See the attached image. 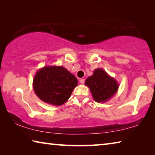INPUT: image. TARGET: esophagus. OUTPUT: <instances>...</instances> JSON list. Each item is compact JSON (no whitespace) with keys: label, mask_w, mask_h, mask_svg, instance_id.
<instances>
[{"label":"esophagus","mask_w":155,"mask_h":155,"mask_svg":"<svg viewBox=\"0 0 155 155\" xmlns=\"http://www.w3.org/2000/svg\"><path fill=\"white\" fill-rule=\"evenodd\" d=\"M84 82H85V80L84 79H81L80 80V84H84Z\"/></svg>","instance_id":"esophagus-1"}]
</instances>
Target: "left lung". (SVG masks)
<instances>
[{
    "label": "left lung",
    "mask_w": 155,
    "mask_h": 155,
    "mask_svg": "<svg viewBox=\"0 0 155 155\" xmlns=\"http://www.w3.org/2000/svg\"><path fill=\"white\" fill-rule=\"evenodd\" d=\"M85 85L90 88L94 100L98 103L109 101L117 93L119 88L117 80L99 68L94 69L93 74L86 80Z\"/></svg>",
    "instance_id": "obj_1"
}]
</instances>
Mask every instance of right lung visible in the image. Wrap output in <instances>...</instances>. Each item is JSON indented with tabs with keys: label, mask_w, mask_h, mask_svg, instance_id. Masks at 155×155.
<instances>
[{
	"label": "right lung",
	"mask_w": 155,
	"mask_h": 155,
	"mask_svg": "<svg viewBox=\"0 0 155 155\" xmlns=\"http://www.w3.org/2000/svg\"><path fill=\"white\" fill-rule=\"evenodd\" d=\"M78 85V80L62 66H45L35 74L32 86L35 94L46 104L62 105Z\"/></svg>",
	"instance_id": "add662e5"
}]
</instances>
